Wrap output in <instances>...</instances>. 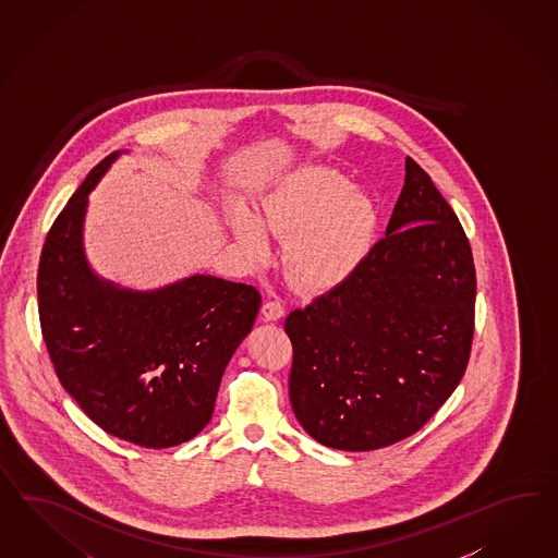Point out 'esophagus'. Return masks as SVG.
<instances>
[{
	"label": "esophagus",
	"mask_w": 558,
	"mask_h": 558,
	"mask_svg": "<svg viewBox=\"0 0 558 558\" xmlns=\"http://www.w3.org/2000/svg\"><path fill=\"white\" fill-rule=\"evenodd\" d=\"M284 306H282V302L280 301H266L264 302V306H262V315H264V320H280V318L284 317Z\"/></svg>",
	"instance_id": "1"
}]
</instances>
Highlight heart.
I'll list each match as a JSON object with an SVG mask.
<instances>
[{"mask_svg": "<svg viewBox=\"0 0 558 558\" xmlns=\"http://www.w3.org/2000/svg\"><path fill=\"white\" fill-rule=\"evenodd\" d=\"M259 217L238 207L231 229L245 252L268 256L274 235L284 238L282 266L288 282L304 292H325L362 266L377 231L372 196L355 191L345 174L327 166H302L264 196Z\"/></svg>", "mask_w": 558, "mask_h": 558, "instance_id": "obj_1", "label": "heart"}]
</instances>
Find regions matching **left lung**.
I'll return each instance as SVG.
<instances>
[{"instance_id":"8db88e82","label":"left lung","mask_w":558,"mask_h":558,"mask_svg":"<svg viewBox=\"0 0 558 558\" xmlns=\"http://www.w3.org/2000/svg\"><path fill=\"white\" fill-rule=\"evenodd\" d=\"M475 287L463 227L408 156L386 238L343 284L284 323L302 428L339 451H374L421 430L468 369Z\"/></svg>"}]
</instances>
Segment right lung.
Returning <instances> with one entry per match:
<instances>
[{"label":"right lung","mask_w":558,"mask_h":558,"mask_svg":"<svg viewBox=\"0 0 558 558\" xmlns=\"http://www.w3.org/2000/svg\"><path fill=\"white\" fill-rule=\"evenodd\" d=\"M118 156L90 170L46 235L40 327L62 388L90 421L128 442L166 449L211 421L227 363L252 331L262 296L205 274L140 292L90 270L83 250L89 193Z\"/></svg>","instance_id":"1"}]
</instances>
